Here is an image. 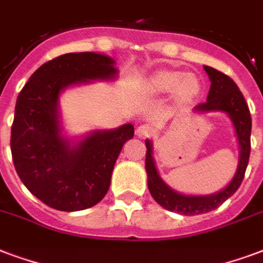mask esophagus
<instances>
[{
	"mask_svg": "<svg viewBox=\"0 0 263 263\" xmlns=\"http://www.w3.org/2000/svg\"><path fill=\"white\" fill-rule=\"evenodd\" d=\"M136 133L141 139H147V137H151L154 134V127L149 126V124H141V126H139V129H137Z\"/></svg>",
	"mask_w": 263,
	"mask_h": 263,
	"instance_id": "obj_1",
	"label": "esophagus"
}]
</instances>
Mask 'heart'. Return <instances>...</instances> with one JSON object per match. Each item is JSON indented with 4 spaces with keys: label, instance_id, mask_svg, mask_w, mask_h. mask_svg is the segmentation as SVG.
<instances>
[{
    "label": "heart",
    "instance_id": "1",
    "mask_svg": "<svg viewBox=\"0 0 263 263\" xmlns=\"http://www.w3.org/2000/svg\"><path fill=\"white\" fill-rule=\"evenodd\" d=\"M149 90L157 94L175 90L179 101H190L199 92V82L193 74L176 70H159L149 79Z\"/></svg>",
    "mask_w": 263,
    "mask_h": 263
}]
</instances>
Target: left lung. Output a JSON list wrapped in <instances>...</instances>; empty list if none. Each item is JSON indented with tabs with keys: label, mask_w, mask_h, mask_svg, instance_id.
<instances>
[{
	"label": "left lung",
	"mask_w": 263,
	"mask_h": 263,
	"mask_svg": "<svg viewBox=\"0 0 263 263\" xmlns=\"http://www.w3.org/2000/svg\"><path fill=\"white\" fill-rule=\"evenodd\" d=\"M204 69L205 72L208 73L209 80H211V88H209L206 101L195 106V109L204 110V112L223 110L233 120L238 144H240V162H238V169L233 180L216 194L201 195V197L179 194L175 190H172L169 185L165 184L159 177L153 158V145L148 140L145 141V147H147L145 169L148 175V190L161 206L172 212H179L187 216L206 214L209 211H214L220 206L226 199L230 198L241 184L244 175H246L247 165L250 161V153H251V114L241 91L228 74L219 72L211 66H204Z\"/></svg>",
	"instance_id": "obj_1"
}]
</instances>
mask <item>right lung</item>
<instances>
[{"label":"right lung","mask_w":263,"mask_h":263,"mask_svg":"<svg viewBox=\"0 0 263 263\" xmlns=\"http://www.w3.org/2000/svg\"><path fill=\"white\" fill-rule=\"evenodd\" d=\"M114 59L72 52L41 65L19 92L11 129L17 176L51 208L74 212L91 208L108 193L120 149L133 139V124L94 132L76 147L59 134V92L76 83L114 79Z\"/></svg>","instance_id":"obj_1"}]
</instances>
